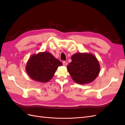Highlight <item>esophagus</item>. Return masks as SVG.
Returning <instances> with one entry per match:
<instances>
[{
    "instance_id": "1",
    "label": "esophagus",
    "mask_w": 125,
    "mask_h": 125,
    "mask_svg": "<svg viewBox=\"0 0 125 125\" xmlns=\"http://www.w3.org/2000/svg\"><path fill=\"white\" fill-rule=\"evenodd\" d=\"M62 63H63V65L65 66H66L67 65V64H68V63L66 62H63Z\"/></svg>"
}]
</instances>
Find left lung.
Segmentation results:
<instances>
[{
  "label": "left lung",
  "mask_w": 125,
  "mask_h": 125,
  "mask_svg": "<svg viewBox=\"0 0 125 125\" xmlns=\"http://www.w3.org/2000/svg\"><path fill=\"white\" fill-rule=\"evenodd\" d=\"M71 62L67 67L73 80L85 84L93 81L99 75L100 65L96 57L87 52H78L71 57Z\"/></svg>",
  "instance_id": "1"
}]
</instances>
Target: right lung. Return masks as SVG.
I'll use <instances>...</instances> for the list:
<instances>
[{
  "label": "right lung",
  "mask_w": 125,
  "mask_h": 125,
  "mask_svg": "<svg viewBox=\"0 0 125 125\" xmlns=\"http://www.w3.org/2000/svg\"><path fill=\"white\" fill-rule=\"evenodd\" d=\"M62 65L50 52H40L30 57L26 63L25 70L32 80L46 83L51 80L58 67Z\"/></svg>",
  "instance_id": "1"
}]
</instances>
